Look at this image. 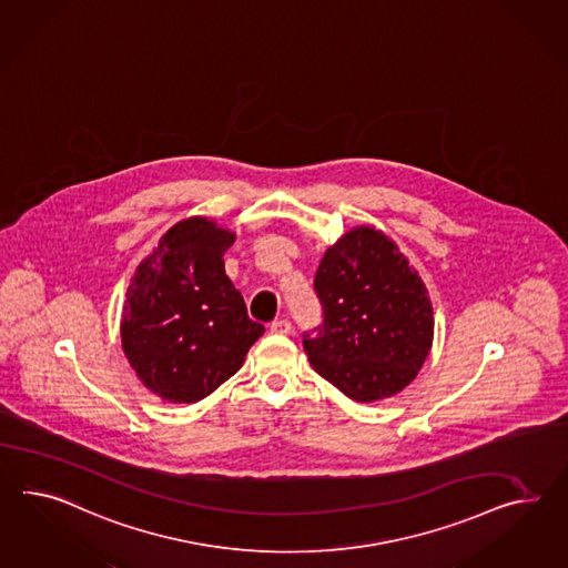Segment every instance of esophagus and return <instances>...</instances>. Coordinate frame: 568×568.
<instances>
[{"label":"esophagus","instance_id":"34e87169","mask_svg":"<svg viewBox=\"0 0 568 568\" xmlns=\"http://www.w3.org/2000/svg\"><path fill=\"white\" fill-rule=\"evenodd\" d=\"M272 334L286 335L292 332V323L286 320V317H282V320L272 321Z\"/></svg>","mask_w":568,"mask_h":568}]
</instances>
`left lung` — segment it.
Instances as JSON below:
<instances>
[{
  "label": "left lung",
  "mask_w": 568,
  "mask_h": 568,
  "mask_svg": "<svg viewBox=\"0 0 568 568\" xmlns=\"http://www.w3.org/2000/svg\"><path fill=\"white\" fill-rule=\"evenodd\" d=\"M317 327L303 334L313 368L354 402L392 397L433 346V305L420 276L383 233L361 226L321 260Z\"/></svg>",
  "instance_id": "left-lung-1"
}]
</instances>
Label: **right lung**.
I'll return each mask as SVG.
<instances>
[{
    "instance_id": "1",
    "label": "right lung",
    "mask_w": 568,
    "mask_h": 568,
    "mask_svg": "<svg viewBox=\"0 0 568 568\" xmlns=\"http://www.w3.org/2000/svg\"><path fill=\"white\" fill-rule=\"evenodd\" d=\"M234 234L205 219L164 234L131 277L121 342L150 392L193 404L233 377L265 327L224 272Z\"/></svg>"
}]
</instances>
